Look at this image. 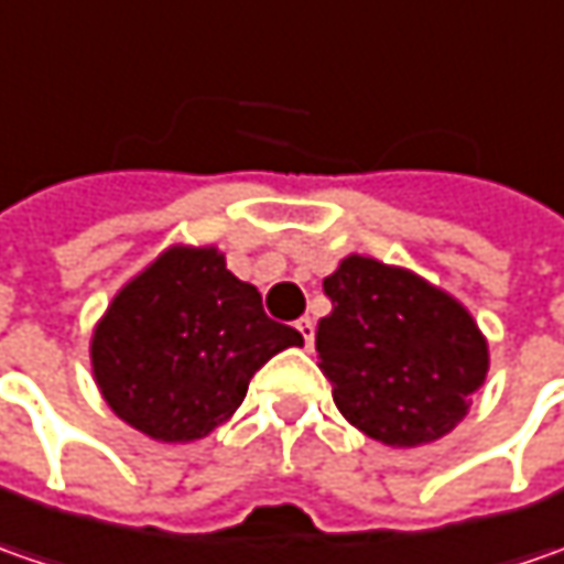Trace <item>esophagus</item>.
<instances>
[{
    "label": "esophagus",
    "mask_w": 564,
    "mask_h": 564,
    "mask_svg": "<svg viewBox=\"0 0 564 564\" xmlns=\"http://www.w3.org/2000/svg\"><path fill=\"white\" fill-rule=\"evenodd\" d=\"M297 333H301V338H304V345L311 348V345H314V336H316L314 319H311V316H301V319H297Z\"/></svg>",
    "instance_id": "34e87169"
}]
</instances>
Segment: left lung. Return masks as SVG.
I'll return each mask as SVG.
<instances>
[{
    "label": "left lung",
    "instance_id": "left-lung-1",
    "mask_svg": "<svg viewBox=\"0 0 564 564\" xmlns=\"http://www.w3.org/2000/svg\"><path fill=\"white\" fill-rule=\"evenodd\" d=\"M323 292L319 370L336 408L370 440L411 448L455 430L487 379V341L465 307L414 272L341 260Z\"/></svg>",
    "mask_w": 564,
    "mask_h": 564
}]
</instances>
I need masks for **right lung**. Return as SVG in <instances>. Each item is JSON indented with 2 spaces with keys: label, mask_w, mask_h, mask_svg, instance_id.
Wrapping results in <instances>:
<instances>
[{
  "label": "right lung",
  "mask_w": 564,
  "mask_h": 564,
  "mask_svg": "<svg viewBox=\"0 0 564 564\" xmlns=\"http://www.w3.org/2000/svg\"><path fill=\"white\" fill-rule=\"evenodd\" d=\"M297 329L263 311L260 292L213 248H172L128 282L94 333L102 399L160 443H191L228 421L250 377Z\"/></svg>",
  "instance_id": "obj_1"
}]
</instances>
